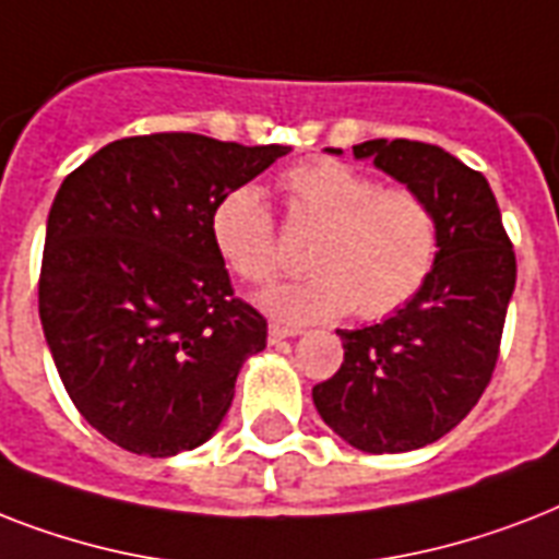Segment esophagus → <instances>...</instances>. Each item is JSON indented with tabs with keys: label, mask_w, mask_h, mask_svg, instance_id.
I'll return each mask as SVG.
<instances>
[{
	"label": "esophagus",
	"mask_w": 559,
	"mask_h": 559,
	"mask_svg": "<svg viewBox=\"0 0 559 559\" xmlns=\"http://www.w3.org/2000/svg\"><path fill=\"white\" fill-rule=\"evenodd\" d=\"M298 328H287V324L281 322H272L270 324V342H281L287 340V336H296Z\"/></svg>",
	"instance_id": "1"
}]
</instances>
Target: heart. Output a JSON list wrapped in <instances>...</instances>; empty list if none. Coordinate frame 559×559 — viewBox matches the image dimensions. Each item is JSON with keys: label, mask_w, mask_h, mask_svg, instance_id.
I'll return each mask as SVG.
<instances>
[{"label": "heart", "mask_w": 559, "mask_h": 559, "mask_svg": "<svg viewBox=\"0 0 559 559\" xmlns=\"http://www.w3.org/2000/svg\"><path fill=\"white\" fill-rule=\"evenodd\" d=\"M289 217L319 226L307 275L281 284L263 305L284 322H322L357 310L394 313L424 287L438 258V217L424 193L380 186L340 159H310L281 177ZM211 240L237 278L261 287L281 272L275 214L261 188L237 186L211 209Z\"/></svg>", "instance_id": "1"}]
</instances>
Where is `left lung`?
<instances>
[{"mask_svg": "<svg viewBox=\"0 0 559 559\" xmlns=\"http://www.w3.org/2000/svg\"><path fill=\"white\" fill-rule=\"evenodd\" d=\"M354 156L373 159L429 200L438 258L415 298L385 322L336 331L345 362L313 385V403L357 450H420L459 426L493 377L516 254L487 179L447 151L373 139L357 144Z\"/></svg>", "mask_w": 559, "mask_h": 559, "instance_id": "8db88e82", "label": "left lung"}]
</instances>
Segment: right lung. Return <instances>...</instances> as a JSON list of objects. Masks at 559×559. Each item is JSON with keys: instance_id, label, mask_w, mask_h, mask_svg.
I'll return each mask as SVG.
<instances>
[{"instance_id": "add662e5", "label": "right lung", "mask_w": 559, "mask_h": 559, "mask_svg": "<svg viewBox=\"0 0 559 559\" xmlns=\"http://www.w3.org/2000/svg\"><path fill=\"white\" fill-rule=\"evenodd\" d=\"M289 147L130 135L63 179L48 211L39 322L74 408L107 441L168 459L209 441L266 319L235 296L211 209Z\"/></svg>"}]
</instances>
